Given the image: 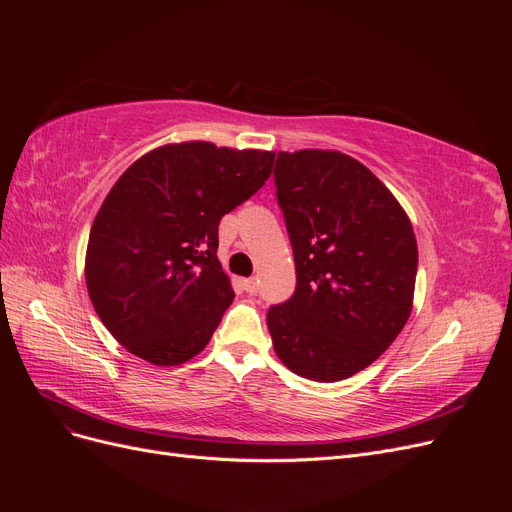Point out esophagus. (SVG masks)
<instances>
[{"label":"esophagus","instance_id":"34e87169","mask_svg":"<svg viewBox=\"0 0 512 512\" xmlns=\"http://www.w3.org/2000/svg\"><path fill=\"white\" fill-rule=\"evenodd\" d=\"M243 288H245V292L256 294L258 292V280H256V277H250V280H243Z\"/></svg>","mask_w":512,"mask_h":512}]
</instances>
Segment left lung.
<instances>
[{
	"instance_id": "left-lung-1",
	"label": "left lung",
	"mask_w": 512,
	"mask_h": 512,
	"mask_svg": "<svg viewBox=\"0 0 512 512\" xmlns=\"http://www.w3.org/2000/svg\"><path fill=\"white\" fill-rule=\"evenodd\" d=\"M273 177L297 267L294 294L267 312L275 354L301 378L346 380L410 318L412 224L389 188L346 153L280 151Z\"/></svg>"
}]
</instances>
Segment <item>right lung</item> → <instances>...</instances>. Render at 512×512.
Returning <instances> with one entry per match:
<instances>
[{
    "instance_id": "add662e5",
    "label": "right lung",
    "mask_w": 512,
    "mask_h": 512,
    "mask_svg": "<svg viewBox=\"0 0 512 512\" xmlns=\"http://www.w3.org/2000/svg\"><path fill=\"white\" fill-rule=\"evenodd\" d=\"M273 151L192 141L138 158L108 192L89 232L85 280L117 342L153 365L203 350L235 299L218 260V226L254 196Z\"/></svg>"
}]
</instances>
